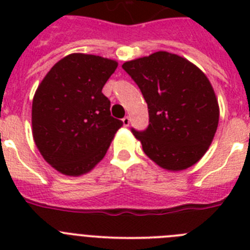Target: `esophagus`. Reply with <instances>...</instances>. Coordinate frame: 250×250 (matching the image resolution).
<instances>
[{
  "mask_svg": "<svg viewBox=\"0 0 250 250\" xmlns=\"http://www.w3.org/2000/svg\"><path fill=\"white\" fill-rule=\"evenodd\" d=\"M130 121H131V120H130V118H129V116H125V118H124L123 119V124H124V126H129V125H130Z\"/></svg>",
  "mask_w": 250,
  "mask_h": 250,
  "instance_id": "obj_1",
  "label": "esophagus"
}]
</instances>
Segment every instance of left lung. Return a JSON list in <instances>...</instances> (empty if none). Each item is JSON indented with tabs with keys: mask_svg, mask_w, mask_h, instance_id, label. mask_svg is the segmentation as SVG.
<instances>
[{
	"mask_svg": "<svg viewBox=\"0 0 250 250\" xmlns=\"http://www.w3.org/2000/svg\"><path fill=\"white\" fill-rule=\"evenodd\" d=\"M123 68L147 104L149 126L144 131L131 129L145 154L173 171L198 163L219 123L218 100L204 72L165 51L127 61Z\"/></svg>",
	"mask_w": 250,
	"mask_h": 250,
	"instance_id": "obj_1",
	"label": "left lung"
}]
</instances>
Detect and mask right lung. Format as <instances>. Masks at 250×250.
<instances>
[{
  "instance_id": "right-lung-1",
  "label": "right lung",
  "mask_w": 250,
  "mask_h": 250,
  "mask_svg": "<svg viewBox=\"0 0 250 250\" xmlns=\"http://www.w3.org/2000/svg\"><path fill=\"white\" fill-rule=\"evenodd\" d=\"M114 60L71 54L52 66L32 101V134L51 167L70 176L87 173L105 156L123 121L110 114L103 87Z\"/></svg>"
}]
</instances>
